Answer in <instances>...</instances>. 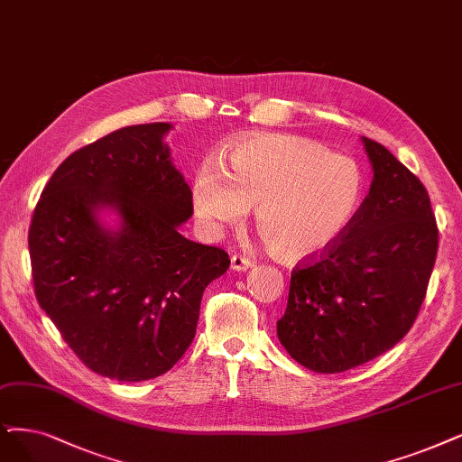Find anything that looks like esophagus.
Here are the masks:
<instances>
[{"label": "esophagus", "instance_id": "obj_1", "mask_svg": "<svg viewBox=\"0 0 462 462\" xmlns=\"http://www.w3.org/2000/svg\"><path fill=\"white\" fill-rule=\"evenodd\" d=\"M252 265H254V262L250 260V257H246V255H241V254L231 255V269L233 271H246Z\"/></svg>", "mask_w": 462, "mask_h": 462}]
</instances>
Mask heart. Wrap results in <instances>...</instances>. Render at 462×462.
<instances>
[{
	"mask_svg": "<svg viewBox=\"0 0 462 462\" xmlns=\"http://www.w3.org/2000/svg\"><path fill=\"white\" fill-rule=\"evenodd\" d=\"M362 174L341 155L298 136L262 134L236 143L221 174L200 171L193 207L210 229L241 221L255 207V229L284 260L326 250L353 221Z\"/></svg>",
	"mask_w": 462,
	"mask_h": 462,
	"instance_id": "1",
	"label": "heart"
}]
</instances>
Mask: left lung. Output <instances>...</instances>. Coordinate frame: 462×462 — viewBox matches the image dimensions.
I'll use <instances>...</instances> for the list:
<instances>
[{
  "mask_svg": "<svg viewBox=\"0 0 462 462\" xmlns=\"http://www.w3.org/2000/svg\"><path fill=\"white\" fill-rule=\"evenodd\" d=\"M367 197L348 227L291 269L276 334L290 356L320 374L377 358L411 329L438 254V226L422 181L372 138Z\"/></svg>",
  "mask_w": 462,
  "mask_h": 462,
  "instance_id": "8db88e82",
  "label": "left lung"
}]
</instances>
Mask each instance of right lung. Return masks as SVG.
I'll return each mask as SVG.
<instances>
[{"instance_id":"1","label":"right lung","mask_w":462,"mask_h":462,"mask_svg":"<svg viewBox=\"0 0 462 462\" xmlns=\"http://www.w3.org/2000/svg\"><path fill=\"white\" fill-rule=\"evenodd\" d=\"M169 128L125 126L73 152L28 231L40 307L88 370L117 381L159 377L186 355L202 291L231 263L178 233L193 193L162 143ZM100 206L122 214L119 232L99 227Z\"/></svg>"}]
</instances>
